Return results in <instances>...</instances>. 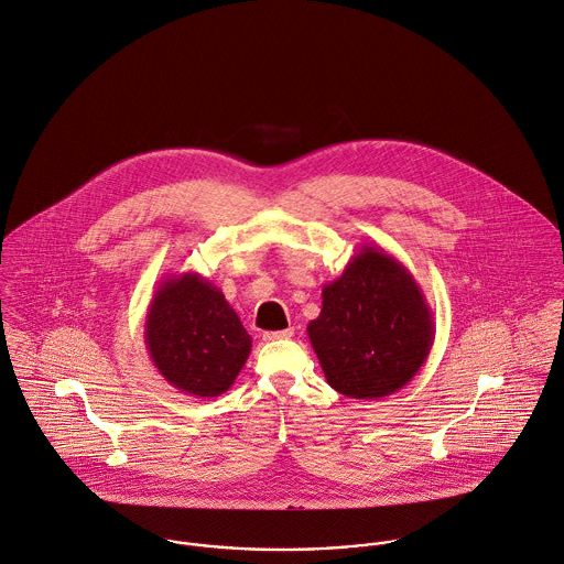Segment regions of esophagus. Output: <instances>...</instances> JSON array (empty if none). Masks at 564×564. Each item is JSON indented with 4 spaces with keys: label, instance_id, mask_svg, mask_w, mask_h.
<instances>
[{
    "label": "esophagus",
    "instance_id": "esophagus-1",
    "mask_svg": "<svg viewBox=\"0 0 564 564\" xmlns=\"http://www.w3.org/2000/svg\"><path fill=\"white\" fill-rule=\"evenodd\" d=\"M295 335L293 328H286V330H273V333H264L262 339L264 341H278V339H291Z\"/></svg>",
    "mask_w": 564,
    "mask_h": 564
}]
</instances>
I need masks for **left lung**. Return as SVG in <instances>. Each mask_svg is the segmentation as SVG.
I'll list each match as a JSON object with an SVG mask.
<instances>
[{
	"label": "left lung",
	"instance_id": "obj_1",
	"mask_svg": "<svg viewBox=\"0 0 564 564\" xmlns=\"http://www.w3.org/2000/svg\"><path fill=\"white\" fill-rule=\"evenodd\" d=\"M308 339L335 391L376 400L402 389L422 368L435 322L411 271L368 242L341 278L324 286Z\"/></svg>",
	"mask_w": 564,
	"mask_h": 564
}]
</instances>
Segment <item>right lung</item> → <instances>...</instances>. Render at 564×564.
<instances>
[{"label": "right lung", "mask_w": 564, "mask_h": 564, "mask_svg": "<svg viewBox=\"0 0 564 564\" xmlns=\"http://www.w3.org/2000/svg\"><path fill=\"white\" fill-rule=\"evenodd\" d=\"M144 341L158 372L196 398L227 391L251 352V337L236 311L196 271L160 282L147 313Z\"/></svg>", "instance_id": "add662e5"}]
</instances>
